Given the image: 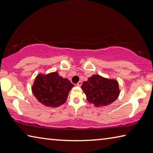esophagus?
Returning a JSON list of instances; mask_svg holds the SVG:
<instances>
[{
  "label": "esophagus",
  "instance_id": "esophagus-1",
  "mask_svg": "<svg viewBox=\"0 0 153 153\" xmlns=\"http://www.w3.org/2000/svg\"><path fill=\"white\" fill-rule=\"evenodd\" d=\"M81 85H82V81H79V82H78L77 84H76V86H81Z\"/></svg>",
  "mask_w": 153,
  "mask_h": 153
}]
</instances>
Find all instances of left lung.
<instances>
[{
	"instance_id": "1",
	"label": "left lung",
	"mask_w": 153,
	"mask_h": 153,
	"mask_svg": "<svg viewBox=\"0 0 153 153\" xmlns=\"http://www.w3.org/2000/svg\"><path fill=\"white\" fill-rule=\"evenodd\" d=\"M86 99L97 107L111 105L120 94L119 82L116 79H108L99 74H93L88 78L81 86Z\"/></svg>"
}]
</instances>
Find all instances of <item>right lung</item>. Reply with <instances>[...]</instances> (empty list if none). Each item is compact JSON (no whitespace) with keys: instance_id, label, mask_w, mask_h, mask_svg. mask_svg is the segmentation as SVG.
Segmentation results:
<instances>
[{"instance_id":"right-lung-1","label":"right lung","mask_w":153,"mask_h":153,"mask_svg":"<svg viewBox=\"0 0 153 153\" xmlns=\"http://www.w3.org/2000/svg\"><path fill=\"white\" fill-rule=\"evenodd\" d=\"M73 86L68 79H64L55 71L39 74L31 88L39 102L47 107L55 108L65 103Z\"/></svg>"}]
</instances>
